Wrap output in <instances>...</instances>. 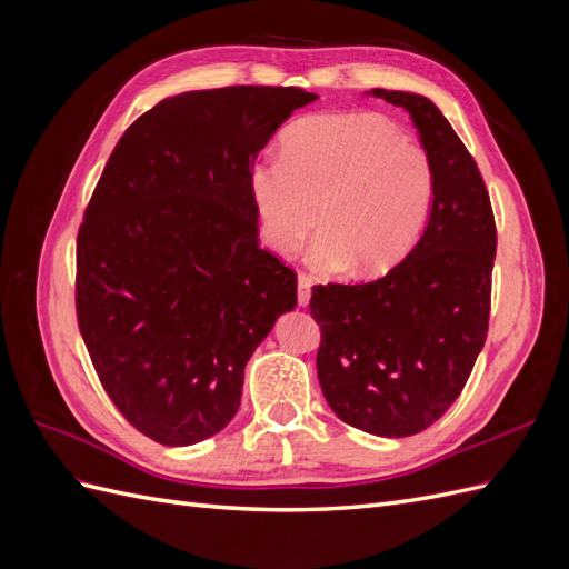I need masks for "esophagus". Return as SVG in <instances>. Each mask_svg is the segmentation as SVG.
<instances>
[{
  "label": "esophagus",
  "mask_w": 569,
  "mask_h": 569,
  "mask_svg": "<svg viewBox=\"0 0 569 569\" xmlns=\"http://www.w3.org/2000/svg\"><path fill=\"white\" fill-rule=\"evenodd\" d=\"M299 291H297V299H299V306H308V301H311V278H308L306 272H299Z\"/></svg>",
  "instance_id": "34e87169"
}]
</instances>
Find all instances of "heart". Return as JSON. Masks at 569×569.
I'll return each mask as SVG.
<instances>
[{
  "instance_id": "1",
  "label": "heart",
  "mask_w": 569,
  "mask_h": 569,
  "mask_svg": "<svg viewBox=\"0 0 569 569\" xmlns=\"http://www.w3.org/2000/svg\"><path fill=\"white\" fill-rule=\"evenodd\" d=\"M249 189L278 253H295L320 220L316 268L380 274L420 239L435 203V166L380 113H318L284 132L282 161L251 168Z\"/></svg>"
}]
</instances>
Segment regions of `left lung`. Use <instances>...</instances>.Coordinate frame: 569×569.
Returning a JSON list of instances; mask_svg holds the SVG:
<instances>
[{
	"mask_svg": "<svg viewBox=\"0 0 569 569\" xmlns=\"http://www.w3.org/2000/svg\"><path fill=\"white\" fill-rule=\"evenodd\" d=\"M372 94L410 113L435 166V203L420 242L385 278L313 287L316 366L343 422L410 437L451 408L487 341L496 220L475 159L432 101Z\"/></svg>",
	"mask_w": 569,
	"mask_h": 569,
	"instance_id": "obj_1",
	"label": "left lung"
}]
</instances>
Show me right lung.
I'll return each instance as SVG.
<instances>
[{"label":"right lung","mask_w":569,"mask_h":569,"mask_svg":"<svg viewBox=\"0 0 569 569\" xmlns=\"http://www.w3.org/2000/svg\"><path fill=\"white\" fill-rule=\"evenodd\" d=\"M301 88L184 92L120 137L84 209L76 316L99 382L137 432L163 446L218 435L244 366L297 272L258 244L249 173Z\"/></svg>","instance_id":"1"}]
</instances>
